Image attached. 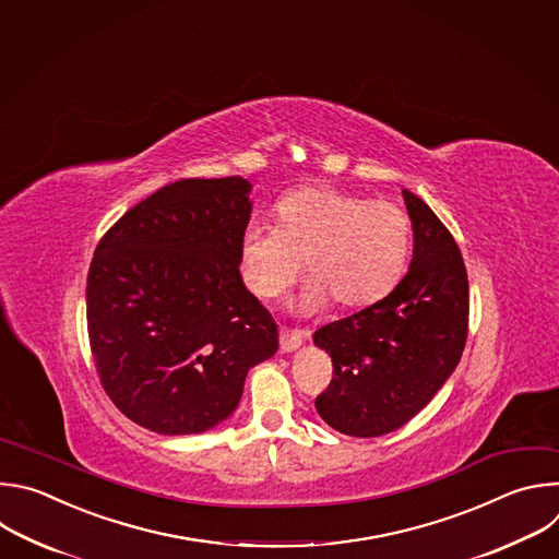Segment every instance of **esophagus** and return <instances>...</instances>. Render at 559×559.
<instances>
[{"label": "esophagus", "instance_id": "obj_1", "mask_svg": "<svg viewBox=\"0 0 559 559\" xmlns=\"http://www.w3.org/2000/svg\"><path fill=\"white\" fill-rule=\"evenodd\" d=\"M301 342H304L301 330H293V328H286V325L280 328V348H282V353L297 350L301 346Z\"/></svg>", "mask_w": 559, "mask_h": 559}]
</instances>
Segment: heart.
Listing matches in <instances>:
<instances>
[{"label":"heart","mask_w":559,"mask_h":559,"mask_svg":"<svg viewBox=\"0 0 559 559\" xmlns=\"http://www.w3.org/2000/svg\"><path fill=\"white\" fill-rule=\"evenodd\" d=\"M275 227L251 225L240 238V275L260 299L306 275L299 308L317 312L377 304L401 282L412 245L407 211L332 185H308L277 200Z\"/></svg>","instance_id":"obj_1"}]
</instances>
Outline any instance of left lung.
Wrapping results in <instances>:
<instances>
[{
  "label": "left lung",
  "instance_id": "obj_1",
  "mask_svg": "<svg viewBox=\"0 0 559 559\" xmlns=\"http://www.w3.org/2000/svg\"><path fill=\"white\" fill-rule=\"evenodd\" d=\"M403 198L414 231L409 271L388 297L312 334L332 359V381L314 407L332 429L357 438L414 418L456 370L467 342L461 249L418 195L403 189Z\"/></svg>",
  "mask_w": 559,
  "mask_h": 559
}]
</instances>
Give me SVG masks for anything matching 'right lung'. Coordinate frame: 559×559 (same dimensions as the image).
I'll use <instances>...</instances> for the list:
<instances>
[{
    "instance_id": "1",
    "label": "right lung",
    "mask_w": 559,
    "mask_h": 559,
    "mask_svg": "<svg viewBox=\"0 0 559 559\" xmlns=\"http://www.w3.org/2000/svg\"><path fill=\"white\" fill-rule=\"evenodd\" d=\"M251 182L187 178L132 206L98 242L85 288L103 390L130 420L200 433L234 414L277 325L240 275Z\"/></svg>"
}]
</instances>
